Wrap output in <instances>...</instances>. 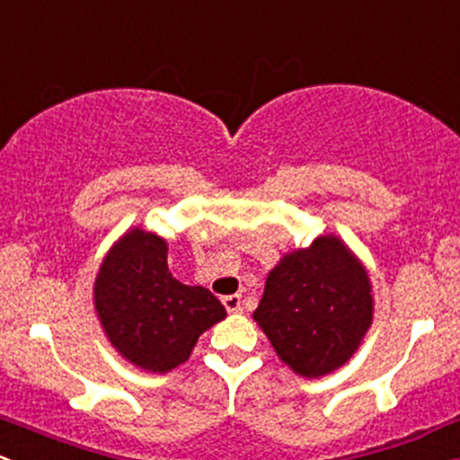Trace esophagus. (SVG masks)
Masks as SVG:
<instances>
[{
    "label": "esophagus",
    "instance_id": "obj_1",
    "mask_svg": "<svg viewBox=\"0 0 460 460\" xmlns=\"http://www.w3.org/2000/svg\"><path fill=\"white\" fill-rule=\"evenodd\" d=\"M224 305L228 312H241V295L224 296Z\"/></svg>",
    "mask_w": 460,
    "mask_h": 460
}]
</instances>
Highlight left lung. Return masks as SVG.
<instances>
[{"label":"left lung","instance_id":"1","mask_svg":"<svg viewBox=\"0 0 460 460\" xmlns=\"http://www.w3.org/2000/svg\"><path fill=\"white\" fill-rule=\"evenodd\" d=\"M372 314L366 268L339 236L325 234L270 270L252 316L286 366L319 378L349 361Z\"/></svg>","mask_w":460,"mask_h":460}]
</instances>
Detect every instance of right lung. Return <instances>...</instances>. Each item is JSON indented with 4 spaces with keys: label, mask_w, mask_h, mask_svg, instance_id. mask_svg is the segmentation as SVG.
I'll return each mask as SVG.
<instances>
[{
    "label": "right lung",
    "mask_w": 460,
    "mask_h": 460,
    "mask_svg": "<svg viewBox=\"0 0 460 460\" xmlns=\"http://www.w3.org/2000/svg\"><path fill=\"white\" fill-rule=\"evenodd\" d=\"M94 310L117 352L157 374L186 363L199 336L226 319L210 290L170 274L165 241L141 228L128 230L103 257Z\"/></svg>",
    "instance_id": "1"
}]
</instances>
